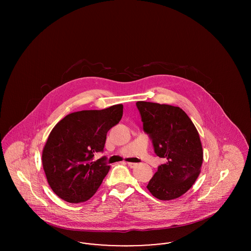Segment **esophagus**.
<instances>
[{"instance_id": "esophagus-1", "label": "esophagus", "mask_w": 251, "mask_h": 251, "mask_svg": "<svg viewBox=\"0 0 251 251\" xmlns=\"http://www.w3.org/2000/svg\"><path fill=\"white\" fill-rule=\"evenodd\" d=\"M128 167H131V168H134V167L137 166V164H134V163H127Z\"/></svg>"}]
</instances>
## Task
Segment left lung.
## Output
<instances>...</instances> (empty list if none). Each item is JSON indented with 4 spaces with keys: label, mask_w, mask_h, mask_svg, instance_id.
<instances>
[{
    "label": "left lung",
    "mask_w": 251,
    "mask_h": 251,
    "mask_svg": "<svg viewBox=\"0 0 251 251\" xmlns=\"http://www.w3.org/2000/svg\"><path fill=\"white\" fill-rule=\"evenodd\" d=\"M143 131L154 152L167 162L158 167L147 188L161 201L174 200L188 191L202 165L199 132L186 113L177 106L137 101Z\"/></svg>",
    "instance_id": "obj_1"
}]
</instances>
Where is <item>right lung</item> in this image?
<instances>
[{
    "label": "right lung",
    "instance_id": "obj_1",
    "mask_svg": "<svg viewBox=\"0 0 251 251\" xmlns=\"http://www.w3.org/2000/svg\"><path fill=\"white\" fill-rule=\"evenodd\" d=\"M123 105L83 110L66 116L51 130L42 152L49 185L62 200L86 201L95 194L110 169L103 152L107 131L120 122Z\"/></svg>",
    "mask_w": 251,
    "mask_h": 251
}]
</instances>
